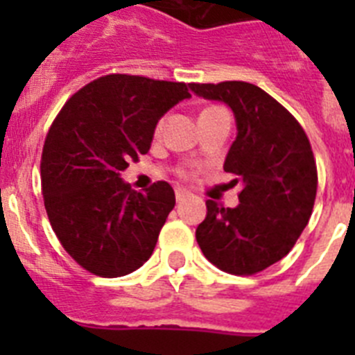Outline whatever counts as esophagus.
Masks as SVG:
<instances>
[{"label": "esophagus", "instance_id": "obj_1", "mask_svg": "<svg viewBox=\"0 0 355 355\" xmlns=\"http://www.w3.org/2000/svg\"><path fill=\"white\" fill-rule=\"evenodd\" d=\"M188 197H190V193H188L187 190H183V188H175V199H178V202L188 199Z\"/></svg>", "mask_w": 355, "mask_h": 355}]
</instances>
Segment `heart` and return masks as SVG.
Wrapping results in <instances>:
<instances>
[{
	"label": "heart",
	"mask_w": 355,
	"mask_h": 355,
	"mask_svg": "<svg viewBox=\"0 0 355 355\" xmlns=\"http://www.w3.org/2000/svg\"><path fill=\"white\" fill-rule=\"evenodd\" d=\"M208 110H211V108H208ZM158 128H159V126H158Z\"/></svg>",
	"instance_id": "heart-1"
}]
</instances>
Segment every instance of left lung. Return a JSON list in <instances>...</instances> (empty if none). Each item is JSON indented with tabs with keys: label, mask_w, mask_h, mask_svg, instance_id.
I'll list each match as a JSON object with an SVG mask.
<instances>
[{
	"label": "left lung",
	"mask_w": 355,
	"mask_h": 355,
	"mask_svg": "<svg viewBox=\"0 0 355 355\" xmlns=\"http://www.w3.org/2000/svg\"><path fill=\"white\" fill-rule=\"evenodd\" d=\"M196 96L224 103L236 122L224 171L238 175L240 205L206 200L196 231L208 261L234 275H250L283 259L309 222L316 197V163L293 115L265 90L245 81L190 83Z\"/></svg>",
	"instance_id": "obj_1"
}]
</instances>
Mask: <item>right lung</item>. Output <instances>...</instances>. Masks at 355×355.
<instances>
[{
    "label": "right lung",
    "instance_id": "1",
    "mask_svg": "<svg viewBox=\"0 0 355 355\" xmlns=\"http://www.w3.org/2000/svg\"><path fill=\"white\" fill-rule=\"evenodd\" d=\"M190 97L184 83L108 74L85 85L55 119L40 162L44 206L85 270L121 277L150 258L174 190L158 181L135 192L121 172L150 149L159 119Z\"/></svg>",
    "mask_w": 355,
    "mask_h": 355
}]
</instances>
